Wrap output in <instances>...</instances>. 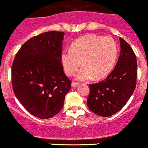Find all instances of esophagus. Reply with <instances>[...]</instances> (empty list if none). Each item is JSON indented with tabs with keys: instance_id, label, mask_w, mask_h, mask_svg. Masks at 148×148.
Returning a JSON list of instances; mask_svg holds the SVG:
<instances>
[{
	"instance_id": "34e87169",
	"label": "esophagus",
	"mask_w": 148,
	"mask_h": 148,
	"mask_svg": "<svg viewBox=\"0 0 148 148\" xmlns=\"http://www.w3.org/2000/svg\"><path fill=\"white\" fill-rule=\"evenodd\" d=\"M79 84H80V83H79V82H72V86H73V87H78Z\"/></svg>"
}]
</instances>
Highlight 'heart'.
I'll return each mask as SVG.
<instances>
[{"instance_id": "1", "label": "heart", "mask_w": 148, "mask_h": 148, "mask_svg": "<svg viewBox=\"0 0 148 148\" xmlns=\"http://www.w3.org/2000/svg\"><path fill=\"white\" fill-rule=\"evenodd\" d=\"M119 47L111 37L87 35L75 40L70 50H64L61 61L66 75H74L81 66L78 78L90 80L104 78L112 71L118 58Z\"/></svg>"}]
</instances>
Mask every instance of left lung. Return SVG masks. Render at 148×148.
I'll return each mask as SVG.
<instances>
[{
  "label": "left lung",
  "instance_id": "obj_1",
  "mask_svg": "<svg viewBox=\"0 0 148 148\" xmlns=\"http://www.w3.org/2000/svg\"><path fill=\"white\" fill-rule=\"evenodd\" d=\"M120 40L121 53L114 70L96 84H90L87 106L103 117L115 114L125 105L136 86V56L127 42Z\"/></svg>",
  "mask_w": 148,
  "mask_h": 148
}]
</instances>
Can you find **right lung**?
<instances>
[{
  "mask_svg": "<svg viewBox=\"0 0 148 148\" xmlns=\"http://www.w3.org/2000/svg\"><path fill=\"white\" fill-rule=\"evenodd\" d=\"M64 35L50 31L31 38L21 46L12 65L15 97L39 119L58 114L71 88L61 61Z\"/></svg>",
  "mask_w": 148,
  "mask_h": 148,
  "instance_id": "right-lung-1",
  "label": "right lung"
}]
</instances>
